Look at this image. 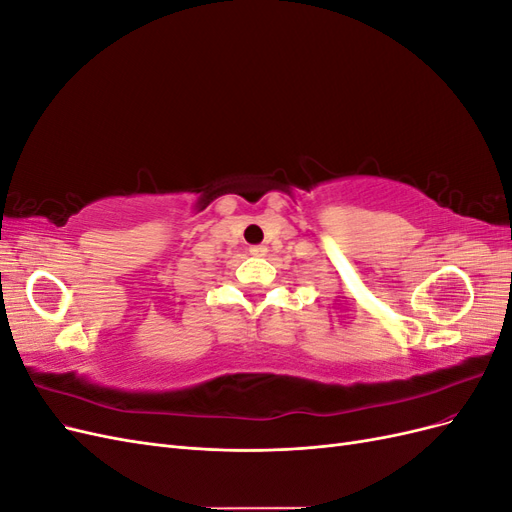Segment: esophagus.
Wrapping results in <instances>:
<instances>
[{
	"mask_svg": "<svg viewBox=\"0 0 512 512\" xmlns=\"http://www.w3.org/2000/svg\"><path fill=\"white\" fill-rule=\"evenodd\" d=\"M250 254L252 256H265L267 254V245H252L250 247Z\"/></svg>",
	"mask_w": 512,
	"mask_h": 512,
	"instance_id": "34e87169",
	"label": "esophagus"
}]
</instances>
